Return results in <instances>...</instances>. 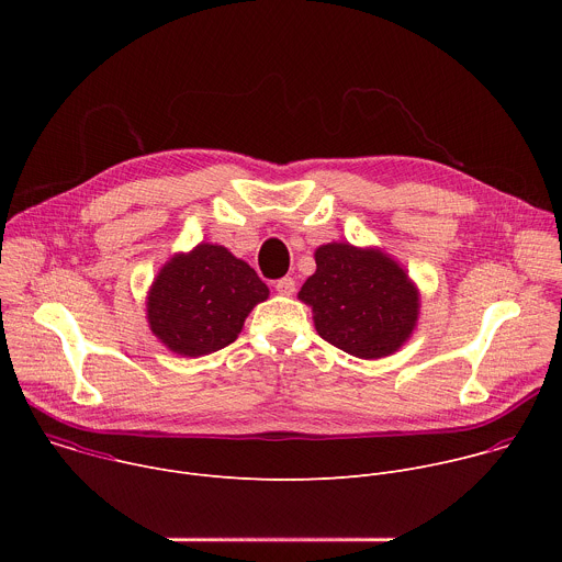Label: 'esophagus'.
<instances>
[{"label":"esophagus","mask_w":562,"mask_h":562,"mask_svg":"<svg viewBox=\"0 0 562 562\" xmlns=\"http://www.w3.org/2000/svg\"><path fill=\"white\" fill-rule=\"evenodd\" d=\"M276 291L280 295H293L295 293V280L293 278H282L276 282Z\"/></svg>","instance_id":"obj_1"}]
</instances>
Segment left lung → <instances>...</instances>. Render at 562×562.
Returning a JSON list of instances; mask_svg holds the SVG:
<instances>
[{"mask_svg":"<svg viewBox=\"0 0 562 562\" xmlns=\"http://www.w3.org/2000/svg\"><path fill=\"white\" fill-rule=\"evenodd\" d=\"M315 273L297 297L311 306L319 338L349 356L380 360L403 349L420 317V289L378 247L319 245Z\"/></svg>","mask_w":562,"mask_h":562,"instance_id":"1","label":"left lung"}]
</instances>
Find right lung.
I'll return each instance as SVG.
<instances>
[{
    "label": "right lung",
    "instance_id": "add662e5",
    "mask_svg": "<svg viewBox=\"0 0 562 562\" xmlns=\"http://www.w3.org/2000/svg\"><path fill=\"white\" fill-rule=\"evenodd\" d=\"M267 297L269 286L245 260L200 243L157 271L146 293V323L169 351L200 358L237 340L247 315Z\"/></svg>",
    "mask_w": 562,
    "mask_h": 562
}]
</instances>
